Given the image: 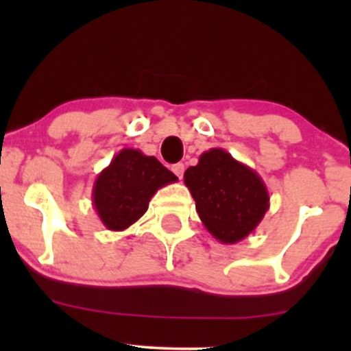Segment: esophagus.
<instances>
[{
    "label": "esophagus",
    "instance_id": "obj_1",
    "mask_svg": "<svg viewBox=\"0 0 351 351\" xmlns=\"http://www.w3.org/2000/svg\"><path fill=\"white\" fill-rule=\"evenodd\" d=\"M171 170H173V173H175L176 176H178L180 180L183 178V173H184V165H183V163H176V165H173Z\"/></svg>",
    "mask_w": 351,
    "mask_h": 351
}]
</instances>
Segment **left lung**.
<instances>
[{
	"label": "left lung",
	"instance_id": "8db88e82",
	"mask_svg": "<svg viewBox=\"0 0 351 351\" xmlns=\"http://www.w3.org/2000/svg\"><path fill=\"white\" fill-rule=\"evenodd\" d=\"M196 211L209 234L221 244H236L259 226L269 209L265 183L247 165L223 148H211L184 171Z\"/></svg>",
	"mask_w": 351,
	"mask_h": 351
}]
</instances>
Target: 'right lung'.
Listing matches in <instances>:
<instances>
[{"label":"right lung","instance_id":"1","mask_svg":"<svg viewBox=\"0 0 351 351\" xmlns=\"http://www.w3.org/2000/svg\"><path fill=\"white\" fill-rule=\"evenodd\" d=\"M178 181L155 156L123 148L95 178L92 204L108 231H123L148 209L160 188Z\"/></svg>","mask_w":351,"mask_h":351}]
</instances>
